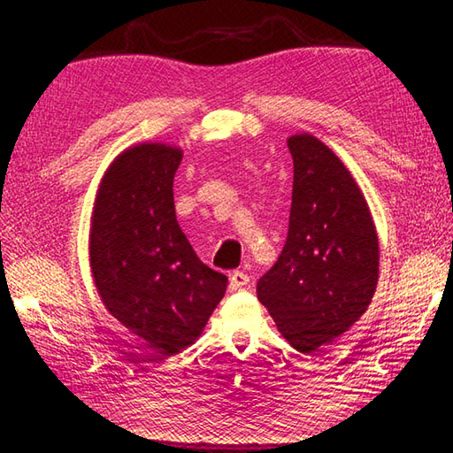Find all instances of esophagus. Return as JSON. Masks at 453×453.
<instances>
[{"instance_id": "34e87169", "label": "esophagus", "mask_w": 453, "mask_h": 453, "mask_svg": "<svg viewBox=\"0 0 453 453\" xmlns=\"http://www.w3.org/2000/svg\"><path fill=\"white\" fill-rule=\"evenodd\" d=\"M249 284V276L242 271H234L229 274V290H242L243 286Z\"/></svg>"}]
</instances>
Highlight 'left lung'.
<instances>
[{
    "instance_id": "left-lung-1",
    "label": "left lung",
    "mask_w": 453,
    "mask_h": 453,
    "mask_svg": "<svg viewBox=\"0 0 453 453\" xmlns=\"http://www.w3.org/2000/svg\"><path fill=\"white\" fill-rule=\"evenodd\" d=\"M294 159L290 226L257 296L296 350L311 354L360 319L378 286L370 208L344 163L311 134L288 138Z\"/></svg>"
}]
</instances>
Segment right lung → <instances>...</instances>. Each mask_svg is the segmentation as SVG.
Masks as SVG:
<instances>
[{"label":"right lung","mask_w":453,"mask_h":453,"mask_svg":"<svg viewBox=\"0 0 453 453\" xmlns=\"http://www.w3.org/2000/svg\"><path fill=\"white\" fill-rule=\"evenodd\" d=\"M182 151L138 143L111 163L95 200L89 261L104 307L157 356L195 342L227 276L200 261L180 232L173 179Z\"/></svg>","instance_id":"obj_1"}]
</instances>
